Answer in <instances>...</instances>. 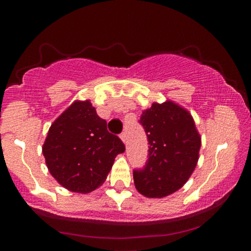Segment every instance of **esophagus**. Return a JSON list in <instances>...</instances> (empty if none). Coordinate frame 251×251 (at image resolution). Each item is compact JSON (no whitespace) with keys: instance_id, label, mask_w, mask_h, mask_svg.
I'll list each match as a JSON object with an SVG mask.
<instances>
[{"instance_id":"34e87169","label":"esophagus","mask_w":251,"mask_h":251,"mask_svg":"<svg viewBox=\"0 0 251 251\" xmlns=\"http://www.w3.org/2000/svg\"><path fill=\"white\" fill-rule=\"evenodd\" d=\"M120 139L123 140L124 144H127V135H126V132H123V133L120 134Z\"/></svg>"}]
</instances>
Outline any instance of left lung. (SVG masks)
Instances as JSON below:
<instances>
[{
  "mask_svg": "<svg viewBox=\"0 0 251 251\" xmlns=\"http://www.w3.org/2000/svg\"><path fill=\"white\" fill-rule=\"evenodd\" d=\"M139 123L149 140V159L133 171L135 189L149 198H162L188 181L200 158L201 135L194 118L168 100L143 111Z\"/></svg>",
  "mask_w": 251,
  "mask_h": 251,
  "instance_id": "8db88e82",
  "label": "left lung"
}]
</instances>
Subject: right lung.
<instances>
[{
	"instance_id": "add662e5",
	"label": "right lung",
	"mask_w": 251,
	"mask_h": 251,
	"mask_svg": "<svg viewBox=\"0 0 251 251\" xmlns=\"http://www.w3.org/2000/svg\"><path fill=\"white\" fill-rule=\"evenodd\" d=\"M125 151L119 137L89 100L74 101L51 124L42 146L46 164L60 185L88 194L105 181L114 158Z\"/></svg>"
}]
</instances>
